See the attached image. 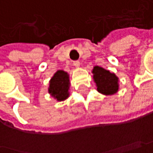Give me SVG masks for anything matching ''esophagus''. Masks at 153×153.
<instances>
[{
  "label": "esophagus",
  "instance_id": "obj_1",
  "mask_svg": "<svg viewBox=\"0 0 153 153\" xmlns=\"http://www.w3.org/2000/svg\"><path fill=\"white\" fill-rule=\"evenodd\" d=\"M79 65H80V63H79V60H74V66L75 68H79Z\"/></svg>",
  "mask_w": 153,
  "mask_h": 153
}]
</instances>
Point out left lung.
<instances>
[{
  "label": "left lung",
  "mask_w": 153,
  "mask_h": 153,
  "mask_svg": "<svg viewBox=\"0 0 153 153\" xmlns=\"http://www.w3.org/2000/svg\"><path fill=\"white\" fill-rule=\"evenodd\" d=\"M93 74L97 85V90L100 93L105 95H111L118 91V78L114 74L100 67H94Z\"/></svg>",
  "instance_id": "8db88e82"
}]
</instances>
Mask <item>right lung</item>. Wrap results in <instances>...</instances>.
I'll use <instances>...</instances> for the list:
<instances>
[{"label":"right lung","mask_w":153,"mask_h":153,"mask_svg":"<svg viewBox=\"0 0 153 153\" xmlns=\"http://www.w3.org/2000/svg\"><path fill=\"white\" fill-rule=\"evenodd\" d=\"M69 84L68 74L64 71L59 70L50 80L48 92L59 101L64 100L69 95Z\"/></svg>","instance_id":"1"}]
</instances>
